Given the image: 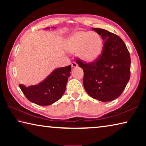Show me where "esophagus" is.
Returning a JSON list of instances; mask_svg holds the SVG:
<instances>
[{"mask_svg": "<svg viewBox=\"0 0 146 146\" xmlns=\"http://www.w3.org/2000/svg\"><path fill=\"white\" fill-rule=\"evenodd\" d=\"M77 64H76L75 62H71V66H72V68H76L77 67Z\"/></svg>", "mask_w": 146, "mask_h": 146, "instance_id": "1", "label": "esophagus"}]
</instances>
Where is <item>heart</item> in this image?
Wrapping results in <instances>:
<instances>
[{"label":"heart","mask_w":146,"mask_h":146,"mask_svg":"<svg viewBox=\"0 0 146 146\" xmlns=\"http://www.w3.org/2000/svg\"><path fill=\"white\" fill-rule=\"evenodd\" d=\"M68 49L71 52H78L79 56L84 61L93 62L101 55L103 40L101 36L96 32L78 31L69 37Z\"/></svg>","instance_id":"obj_1"}]
</instances>
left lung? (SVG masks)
<instances>
[{"instance_id":"left-lung-1","label":"left lung","mask_w":146,"mask_h":146,"mask_svg":"<svg viewBox=\"0 0 146 146\" xmlns=\"http://www.w3.org/2000/svg\"><path fill=\"white\" fill-rule=\"evenodd\" d=\"M104 43L99 57L93 62L76 58L84 71L83 84L89 95L102 102L120 97L130 78L131 58L124 42L117 35L100 28H93Z\"/></svg>"}]
</instances>
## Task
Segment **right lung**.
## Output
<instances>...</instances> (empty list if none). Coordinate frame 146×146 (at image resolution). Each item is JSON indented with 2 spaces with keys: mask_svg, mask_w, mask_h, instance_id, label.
Here are the masks:
<instances>
[{
  "mask_svg": "<svg viewBox=\"0 0 146 146\" xmlns=\"http://www.w3.org/2000/svg\"><path fill=\"white\" fill-rule=\"evenodd\" d=\"M71 66L56 69L39 84L26 87L20 84L24 95L37 105L49 106L62 97L70 76Z\"/></svg>",
  "mask_w": 146,
  "mask_h": 146,
  "instance_id": "1",
  "label": "right lung"
}]
</instances>
